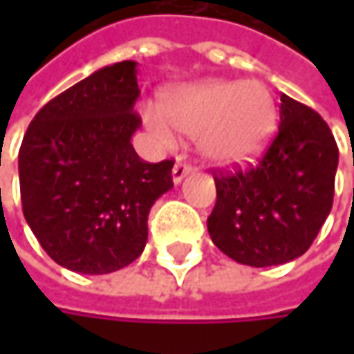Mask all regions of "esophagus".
I'll return each mask as SVG.
<instances>
[{
    "label": "esophagus",
    "mask_w": 354,
    "mask_h": 354,
    "mask_svg": "<svg viewBox=\"0 0 354 354\" xmlns=\"http://www.w3.org/2000/svg\"><path fill=\"white\" fill-rule=\"evenodd\" d=\"M189 173H193V167L189 163H185V161H177L175 167H173V183L179 185Z\"/></svg>",
    "instance_id": "34e87169"
}]
</instances>
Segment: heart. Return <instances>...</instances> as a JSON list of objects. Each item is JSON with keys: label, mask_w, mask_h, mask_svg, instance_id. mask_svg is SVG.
<instances>
[{"label": "heart", "mask_w": 354, "mask_h": 354, "mask_svg": "<svg viewBox=\"0 0 354 354\" xmlns=\"http://www.w3.org/2000/svg\"><path fill=\"white\" fill-rule=\"evenodd\" d=\"M143 122L159 142H173V129L197 138L214 163L232 165L254 157L276 129L278 108L260 80H205L169 92L159 110H143Z\"/></svg>", "instance_id": "heart-1"}]
</instances>
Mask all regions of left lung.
Returning <instances> with one entry per match:
<instances>
[{
  "instance_id": "1",
  "label": "left lung",
  "mask_w": 354,
  "mask_h": 354,
  "mask_svg": "<svg viewBox=\"0 0 354 354\" xmlns=\"http://www.w3.org/2000/svg\"><path fill=\"white\" fill-rule=\"evenodd\" d=\"M279 126L248 169L214 171L216 205L207 218L214 246L238 264L266 268L306 254L333 207L339 147L327 122L279 96Z\"/></svg>"
}]
</instances>
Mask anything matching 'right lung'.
I'll use <instances>...</instances> for the list:
<instances>
[{
  "label": "right lung",
  "mask_w": 354,
  "mask_h": 354,
  "mask_svg": "<svg viewBox=\"0 0 354 354\" xmlns=\"http://www.w3.org/2000/svg\"><path fill=\"white\" fill-rule=\"evenodd\" d=\"M136 62L104 66L47 102L19 149L21 205L43 250L78 274L131 264L147 214L173 187V159L147 163L131 145L142 118Z\"/></svg>",
  "instance_id": "right-lung-1"
}]
</instances>
